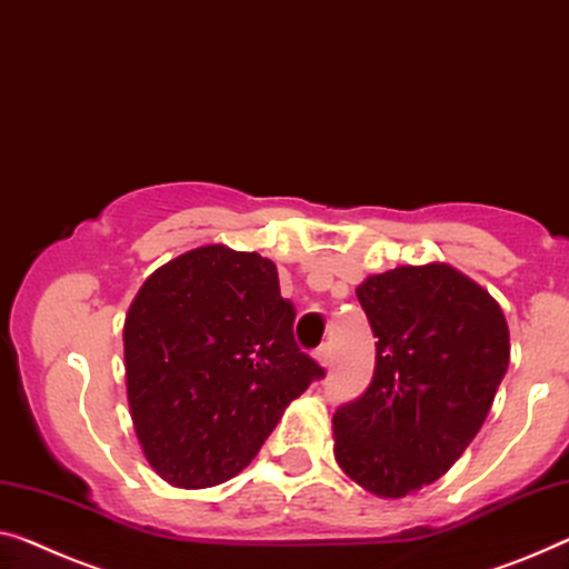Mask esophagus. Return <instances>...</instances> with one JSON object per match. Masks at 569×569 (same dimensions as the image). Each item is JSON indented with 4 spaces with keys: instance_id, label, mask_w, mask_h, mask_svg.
Returning <instances> with one entry per match:
<instances>
[{
    "instance_id": "obj_1",
    "label": "esophagus",
    "mask_w": 569,
    "mask_h": 569,
    "mask_svg": "<svg viewBox=\"0 0 569 569\" xmlns=\"http://www.w3.org/2000/svg\"><path fill=\"white\" fill-rule=\"evenodd\" d=\"M313 358H317V362H319L321 368H332V358H335L332 345H321L319 350H317V355H313Z\"/></svg>"
}]
</instances>
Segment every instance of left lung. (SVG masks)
I'll return each instance as SVG.
<instances>
[{
	"instance_id": "obj_1",
	"label": "left lung",
	"mask_w": 569,
	"mask_h": 569,
	"mask_svg": "<svg viewBox=\"0 0 569 569\" xmlns=\"http://www.w3.org/2000/svg\"><path fill=\"white\" fill-rule=\"evenodd\" d=\"M376 342V372L339 406L335 460L380 498L442 478L486 421L511 360L498 301L447 262L398 266L358 286Z\"/></svg>"
}]
</instances>
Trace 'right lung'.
Instances as JSON below:
<instances>
[{
    "label": "right lung",
    "instance_id": "obj_1",
    "mask_svg": "<svg viewBox=\"0 0 569 569\" xmlns=\"http://www.w3.org/2000/svg\"><path fill=\"white\" fill-rule=\"evenodd\" d=\"M293 319L258 252L201 244L148 276L124 317V378L160 478L186 490L234 478L286 406L325 378L296 345Z\"/></svg>",
    "mask_w": 569,
    "mask_h": 569
}]
</instances>
